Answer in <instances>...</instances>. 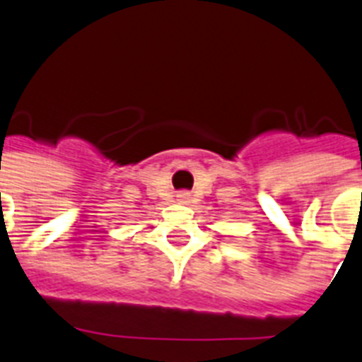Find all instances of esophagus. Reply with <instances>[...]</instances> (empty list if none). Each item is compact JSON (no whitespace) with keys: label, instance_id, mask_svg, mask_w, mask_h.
Listing matches in <instances>:
<instances>
[{"label":"esophagus","instance_id":"34e87169","mask_svg":"<svg viewBox=\"0 0 362 362\" xmlns=\"http://www.w3.org/2000/svg\"><path fill=\"white\" fill-rule=\"evenodd\" d=\"M180 197H182V199H184V201H186V199H187V195H180Z\"/></svg>","mask_w":362,"mask_h":362}]
</instances>
